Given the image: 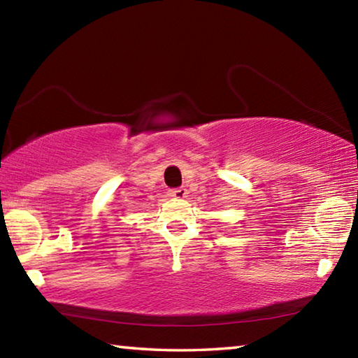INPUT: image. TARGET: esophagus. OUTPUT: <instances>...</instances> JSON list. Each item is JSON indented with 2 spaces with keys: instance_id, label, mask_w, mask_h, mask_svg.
<instances>
[{
  "instance_id": "34e87169",
  "label": "esophagus",
  "mask_w": 358,
  "mask_h": 358,
  "mask_svg": "<svg viewBox=\"0 0 358 358\" xmlns=\"http://www.w3.org/2000/svg\"><path fill=\"white\" fill-rule=\"evenodd\" d=\"M186 194H187V191L185 189V187H177V189L169 191V196L175 197V199H185Z\"/></svg>"
}]
</instances>
